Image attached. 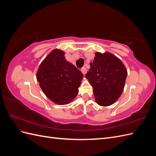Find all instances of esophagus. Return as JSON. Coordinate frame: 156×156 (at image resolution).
<instances>
[{
  "mask_svg": "<svg viewBox=\"0 0 156 156\" xmlns=\"http://www.w3.org/2000/svg\"><path fill=\"white\" fill-rule=\"evenodd\" d=\"M81 72L83 73V74L84 75H85L86 74V73H87V69H86V68H84V67H83V68H81Z\"/></svg>",
  "mask_w": 156,
  "mask_h": 156,
  "instance_id": "34e87169",
  "label": "esophagus"
}]
</instances>
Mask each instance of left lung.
Masks as SVG:
<instances>
[{
  "label": "left lung",
  "mask_w": 156,
  "mask_h": 156,
  "mask_svg": "<svg viewBox=\"0 0 156 156\" xmlns=\"http://www.w3.org/2000/svg\"><path fill=\"white\" fill-rule=\"evenodd\" d=\"M85 77L93 88L98 105L109 106L117 101L124 88L127 70L122 61L108 52L95 53Z\"/></svg>",
  "instance_id": "8db88e82"
}]
</instances>
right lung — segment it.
Segmentation results:
<instances>
[{"instance_id":"obj_1","label":"right lung","mask_w":156,"mask_h":156,"mask_svg":"<svg viewBox=\"0 0 156 156\" xmlns=\"http://www.w3.org/2000/svg\"><path fill=\"white\" fill-rule=\"evenodd\" d=\"M64 52L54 49L42 61L36 73L45 96L58 105L70 103L79 92L83 75L65 58Z\"/></svg>"}]
</instances>
